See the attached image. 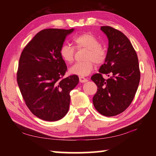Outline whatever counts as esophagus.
I'll list each match as a JSON object with an SVG mask.
<instances>
[{"label":"esophagus","instance_id":"esophagus-1","mask_svg":"<svg viewBox=\"0 0 156 156\" xmlns=\"http://www.w3.org/2000/svg\"><path fill=\"white\" fill-rule=\"evenodd\" d=\"M79 80H80V82H82V83H83V82H87L88 81V79L85 78L83 76H80V77H79Z\"/></svg>","mask_w":156,"mask_h":156}]
</instances>
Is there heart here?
<instances>
[{
  "mask_svg": "<svg viewBox=\"0 0 156 156\" xmlns=\"http://www.w3.org/2000/svg\"><path fill=\"white\" fill-rule=\"evenodd\" d=\"M72 41L76 49H85L87 51L84 55L86 61L76 63L73 65L69 69L70 74L86 76L93 70L94 62L98 65L104 62L106 58V51L99 45L98 39L91 33H83L76 35L73 38ZM74 48L67 44H63L59 49L61 58L68 64L74 61Z\"/></svg>",
  "mask_w": 156,
  "mask_h": 156,
  "instance_id": "1",
  "label": "heart"
}]
</instances>
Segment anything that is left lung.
<instances>
[{
  "label": "left lung",
  "instance_id": "8db88e82",
  "mask_svg": "<svg viewBox=\"0 0 156 156\" xmlns=\"http://www.w3.org/2000/svg\"><path fill=\"white\" fill-rule=\"evenodd\" d=\"M101 30L107 35L108 47L99 73L91 77L98 87L92 102L99 113L112 117L131 103L140 83V71L136 52L126 35L109 26H102ZM103 74L107 79L102 77Z\"/></svg>",
  "mask_w": 156,
  "mask_h": 156
}]
</instances>
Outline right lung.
<instances>
[{"mask_svg":"<svg viewBox=\"0 0 156 156\" xmlns=\"http://www.w3.org/2000/svg\"><path fill=\"white\" fill-rule=\"evenodd\" d=\"M74 29H47L25 46L19 59L17 83L29 110L47 121L62 119L69 110V92L79 82L78 76L62 78L67 66L59 54L66 37Z\"/></svg>","mask_w":156,"mask_h":156,"instance_id":"right-lung-1","label":"right lung"}]
</instances>
